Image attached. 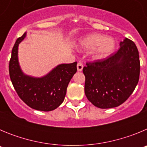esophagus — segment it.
<instances>
[{"label": "esophagus", "mask_w": 147, "mask_h": 147, "mask_svg": "<svg viewBox=\"0 0 147 147\" xmlns=\"http://www.w3.org/2000/svg\"><path fill=\"white\" fill-rule=\"evenodd\" d=\"M76 67H77V71H82L83 69V64L82 63V62H79L77 63V65H76Z\"/></svg>", "instance_id": "34e87169"}]
</instances>
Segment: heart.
Returning <instances> with one entry per match:
<instances>
[{
	"instance_id": "obj_1",
	"label": "heart",
	"mask_w": 147,
	"mask_h": 147,
	"mask_svg": "<svg viewBox=\"0 0 147 147\" xmlns=\"http://www.w3.org/2000/svg\"><path fill=\"white\" fill-rule=\"evenodd\" d=\"M80 44L85 50L96 49L94 51V57L97 59L107 57L113 52L115 47L113 40L97 33L90 34L84 37L82 39Z\"/></svg>"
}]
</instances>
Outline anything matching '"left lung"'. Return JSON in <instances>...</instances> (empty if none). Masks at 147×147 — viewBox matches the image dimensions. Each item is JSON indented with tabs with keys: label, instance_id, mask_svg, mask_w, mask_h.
Here are the masks:
<instances>
[{
	"label": "left lung",
	"instance_id": "8db88e82",
	"mask_svg": "<svg viewBox=\"0 0 147 147\" xmlns=\"http://www.w3.org/2000/svg\"><path fill=\"white\" fill-rule=\"evenodd\" d=\"M85 93L94 106L113 108L124 103L139 80V54L134 42L125 38L115 54L103 60L87 63Z\"/></svg>",
	"mask_w": 147,
	"mask_h": 147
}]
</instances>
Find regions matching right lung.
Listing matches in <instances>:
<instances>
[{"instance_id": "add662e5", "label": "right lung", "mask_w": 147, "mask_h": 147, "mask_svg": "<svg viewBox=\"0 0 147 147\" xmlns=\"http://www.w3.org/2000/svg\"><path fill=\"white\" fill-rule=\"evenodd\" d=\"M26 33L18 38L9 61V76L19 97L30 107L40 111H51L63 102L67 85L76 74L77 62L60 64L42 77H34L22 71L18 61V46Z\"/></svg>"}]
</instances>
